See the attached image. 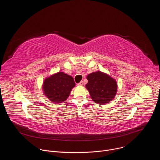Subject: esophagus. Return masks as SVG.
Masks as SVG:
<instances>
[{"label":"esophagus","mask_w":160,"mask_h":160,"mask_svg":"<svg viewBox=\"0 0 160 160\" xmlns=\"http://www.w3.org/2000/svg\"><path fill=\"white\" fill-rule=\"evenodd\" d=\"M78 86H83V82L82 81H81L79 83H78Z\"/></svg>","instance_id":"1"}]
</instances>
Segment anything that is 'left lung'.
<instances>
[{
  "label": "left lung",
  "mask_w": 160,
  "mask_h": 160,
  "mask_svg": "<svg viewBox=\"0 0 160 160\" xmlns=\"http://www.w3.org/2000/svg\"><path fill=\"white\" fill-rule=\"evenodd\" d=\"M87 79L88 83L85 87L94 102L105 104L116 96L117 83L108 74L98 71L88 74Z\"/></svg>",
  "instance_id": "1"
}]
</instances>
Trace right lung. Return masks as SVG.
I'll return each mask as SVG.
<instances>
[{"instance_id":"1","label":"right lung","mask_w":160,"mask_h":160,"mask_svg":"<svg viewBox=\"0 0 160 160\" xmlns=\"http://www.w3.org/2000/svg\"><path fill=\"white\" fill-rule=\"evenodd\" d=\"M75 86L73 77L64 72H58L45 78L43 83L44 95L54 103H61L69 97Z\"/></svg>"}]
</instances>
